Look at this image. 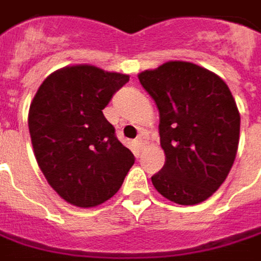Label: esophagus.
I'll list each match as a JSON object with an SVG mask.
<instances>
[{"mask_svg": "<svg viewBox=\"0 0 261 261\" xmlns=\"http://www.w3.org/2000/svg\"><path fill=\"white\" fill-rule=\"evenodd\" d=\"M135 145L138 147V150H142V147H144V142H142V140H141V138H138V140L135 141Z\"/></svg>", "mask_w": 261, "mask_h": 261, "instance_id": "1", "label": "esophagus"}]
</instances>
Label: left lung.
<instances>
[{"label": "left lung", "instance_id": "8db88e82", "mask_svg": "<svg viewBox=\"0 0 261 261\" xmlns=\"http://www.w3.org/2000/svg\"><path fill=\"white\" fill-rule=\"evenodd\" d=\"M138 79L158 105L166 156L153 186L179 205L206 200L227 178L238 151L241 116L230 89L214 72L181 61Z\"/></svg>", "mask_w": 261, "mask_h": 261}]
</instances>
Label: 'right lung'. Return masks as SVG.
<instances>
[{
  "mask_svg": "<svg viewBox=\"0 0 261 261\" xmlns=\"http://www.w3.org/2000/svg\"><path fill=\"white\" fill-rule=\"evenodd\" d=\"M129 75L93 65L51 72L29 107L34 154L51 189L68 203L92 208L116 195L135 158L102 110Z\"/></svg>",
  "mask_w": 261,
  "mask_h": 261,
  "instance_id": "1",
  "label": "right lung"
}]
</instances>
